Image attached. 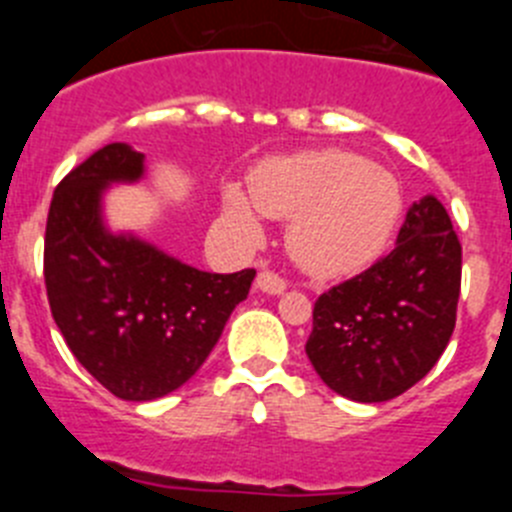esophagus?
<instances>
[{
	"instance_id": "esophagus-1",
	"label": "esophagus",
	"mask_w": 512,
	"mask_h": 512,
	"mask_svg": "<svg viewBox=\"0 0 512 512\" xmlns=\"http://www.w3.org/2000/svg\"><path fill=\"white\" fill-rule=\"evenodd\" d=\"M256 289H261L266 295H282L284 289H287V282L279 277L277 271H261L259 277H256Z\"/></svg>"
}]
</instances>
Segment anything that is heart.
I'll use <instances>...</instances> for the list:
<instances>
[{
    "instance_id": "1",
    "label": "heart",
    "mask_w": 512,
    "mask_h": 512,
    "mask_svg": "<svg viewBox=\"0 0 512 512\" xmlns=\"http://www.w3.org/2000/svg\"><path fill=\"white\" fill-rule=\"evenodd\" d=\"M253 205L292 223L289 248L315 277H343L372 264L400 217V189L387 171L351 151H315L266 161L253 176ZM228 215L256 233L243 192H228Z\"/></svg>"
}]
</instances>
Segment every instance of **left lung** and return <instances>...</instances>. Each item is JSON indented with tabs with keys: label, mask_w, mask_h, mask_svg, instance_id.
Masks as SVG:
<instances>
[{
	"label": "left lung",
	"mask_w": 512,
	"mask_h": 512,
	"mask_svg": "<svg viewBox=\"0 0 512 512\" xmlns=\"http://www.w3.org/2000/svg\"><path fill=\"white\" fill-rule=\"evenodd\" d=\"M459 289V235L441 202L425 197L387 256L315 300L307 359L348 400H392L449 346Z\"/></svg>",
	"instance_id": "left-lung-1"
}]
</instances>
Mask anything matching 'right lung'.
I'll return each mask as SVG.
<instances>
[{
    "label": "right lung",
    "mask_w": 512,
    "mask_h": 512,
    "mask_svg": "<svg viewBox=\"0 0 512 512\" xmlns=\"http://www.w3.org/2000/svg\"><path fill=\"white\" fill-rule=\"evenodd\" d=\"M140 174L143 153L125 143L94 151L53 192L43 248L45 292L63 341L104 390L130 402L179 390L256 277L253 269L210 274L104 233L102 189Z\"/></svg>",
    "instance_id": "1"
}]
</instances>
